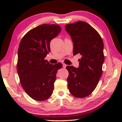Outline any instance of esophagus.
Segmentation results:
<instances>
[{"label": "esophagus", "mask_w": 122, "mask_h": 122, "mask_svg": "<svg viewBox=\"0 0 122 122\" xmlns=\"http://www.w3.org/2000/svg\"><path fill=\"white\" fill-rule=\"evenodd\" d=\"M62 65H63V67L64 68H65L66 67V66H67V65H66L65 63H63Z\"/></svg>", "instance_id": "34e87169"}]
</instances>
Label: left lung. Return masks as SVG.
I'll use <instances>...</instances> for the list:
<instances>
[{
    "instance_id": "8db88e82",
    "label": "left lung",
    "mask_w": 122,
    "mask_h": 122,
    "mask_svg": "<svg viewBox=\"0 0 122 122\" xmlns=\"http://www.w3.org/2000/svg\"><path fill=\"white\" fill-rule=\"evenodd\" d=\"M65 30L73 41L74 55L82 56L78 68L66 67L68 89L74 96L83 98L95 90L102 76L104 45L98 33L86 22L67 24Z\"/></svg>"
}]
</instances>
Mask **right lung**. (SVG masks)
<instances>
[{
	"mask_svg": "<svg viewBox=\"0 0 122 122\" xmlns=\"http://www.w3.org/2000/svg\"><path fill=\"white\" fill-rule=\"evenodd\" d=\"M61 30L57 25H41L28 31L20 42L18 74L22 87L34 100L45 101L53 94L57 71L62 65H51L45 58L51 51V41Z\"/></svg>",
	"mask_w": 122,
	"mask_h": 122,
	"instance_id": "1",
	"label": "right lung"
}]
</instances>
